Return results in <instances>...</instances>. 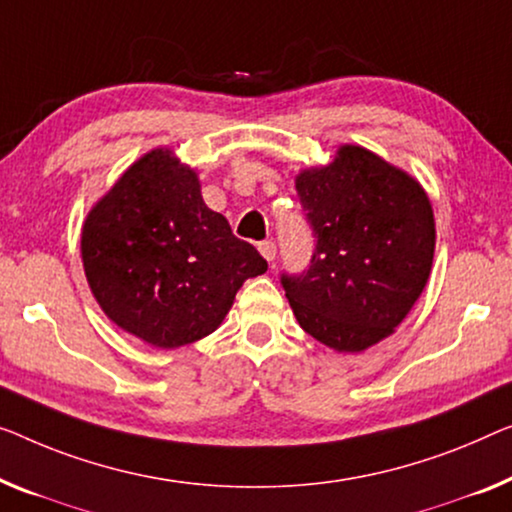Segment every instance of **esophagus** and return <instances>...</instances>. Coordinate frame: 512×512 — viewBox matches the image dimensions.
<instances>
[{"mask_svg": "<svg viewBox=\"0 0 512 512\" xmlns=\"http://www.w3.org/2000/svg\"><path fill=\"white\" fill-rule=\"evenodd\" d=\"M257 248H259V253H262V257H264L269 264L273 262V259H276V243H273L271 239L262 241Z\"/></svg>", "mask_w": 512, "mask_h": 512, "instance_id": "esophagus-1", "label": "esophagus"}]
</instances>
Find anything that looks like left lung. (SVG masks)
Listing matches in <instances>:
<instances>
[{
	"mask_svg": "<svg viewBox=\"0 0 512 512\" xmlns=\"http://www.w3.org/2000/svg\"><path fill=\"white\" fill-rule=\"evenodd\" d=\"M315 250L308 269L280 273L301 329L338 352L391 335L430 278L434 218L409 174L361 147L296 177Z\"/></svg>",
	"mask_w": 512,
	"mask_h": 512,
	"instance_id": "left-lung-1",
	"label": "left lung"
}]
</instances>
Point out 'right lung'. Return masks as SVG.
I'll list each match as a JSON object with an SVG mask.
<instances>
[{"label":"right lung","instance_id":"right-lung-1","mask_svg":"<svg viewBox=\"0 0 512 512\" xmlns=\"http://www.w3.org/2000/svg\"><path fill=\"white\" fill-rule=\"evenodd\" d=\"M82 262L105 315L158 349L216 331L243 282L269 269L170 149L137 160L91 209Z\"/></svg>","mask_w":512,"mask_h":512}]
</instances>
